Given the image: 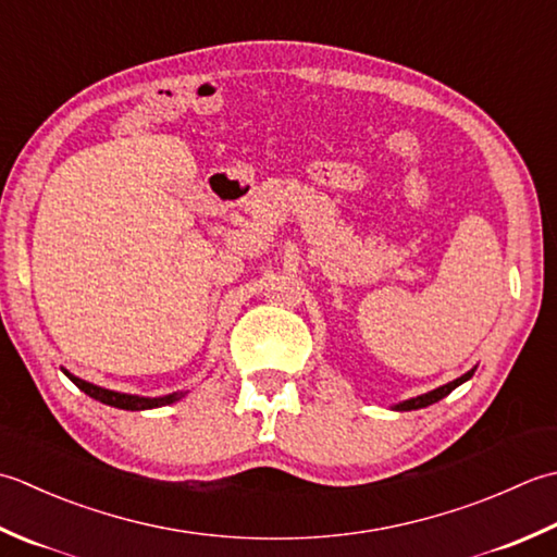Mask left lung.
<instances>
[{
  "instance_id": "left-lung-1",
  "label": "left lung",
  "mask_w": 557,
  "mask_h": 557,
  "mask_svg": "<svg viewBox=\"0 0 557 557\" xmlns=\"http://www.w3.org/2000/svg\"><path fill=\"white\" fill-rule=\"evenodd\" d=\"M471 374H473V370H469L467 374H461L459 380H454V382L445 384V387H437V389L428 392V394H423V396H416V399H408V401H404V404H396V411H416V408H425V406H430V404L445 399V396H447L451 389H457L461 382H467V380L471 377Z\"/></svg>"
}]
</instances>
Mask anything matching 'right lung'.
Returning a JSON list of instances; mask_svg holds the SVG:
<instances>
[{
    "mask_svg": "<svg viewBox=\"0 0 557 557\" xmlns=\"http://www.w3.org/2000/svg\"><path fill=\"white\" fill-rule=\"evenodd\" d=\"M66 372V370H64ZM66 377H70L78 389L86 392L90 399H96L100 404H108V406H115V408H124V411H144V408H156V406H168L180 399V394H168V396H158V399H144V396H134V394H120V392H110L103 387H96V384H90L86 380H78L74 374L66 372Z\"/></svg>",
    "mask_w": 557,
    "mask_h": 557,
    "instance_id": "1",
    "label": "right lung"
}]
</instances>
